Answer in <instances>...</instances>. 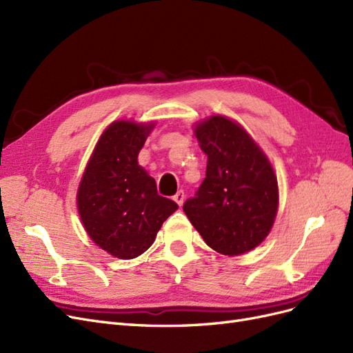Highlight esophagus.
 Returning a JSON list of instances; mask_svg holds the SVG:
<instances>
[{"mask_svg":"<svg viewBox=\"0 0 353 353\" xmlns=\"http://www.w3.org/2000/svg\"><path fill=\"white\" fill-rule=\"evenodd\" d=\"M184 191H178V193L174 196V200L178 203V206H183V203H184Z\"/></svg>","mask_w":353,"mask_h":353,"instance_id":"esophagus-1","label":"esophagus"}]
</instances>
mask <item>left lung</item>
<instances>
[{
  "label": "left lung",
  "instance_id": "left-lung-1",
  "mask_svg": "<svg viewBox=\"0 0 353 353\" xmlns=\"http://www.w3.org/2000/svg\"><path fill=\"white\" fill-rule=\"evenodd\" d=\"M208 156L206 178L184 212L205 243L237 256L268 236L279 209V184L268 157L243 128L225 116L196 125Z\"/></svg>",
  "mask_w": 353,
  "mask_h": 353
}]
</instances>
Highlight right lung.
<instances>
[{
  "label": "right lung",
  "instance_id": "add662e5",
  "mask_svg": "<svg viewBox=\"0 0 353 353\" xmlns=\"http://www.w3.org/2000/svg\"><path fill=\"white\" fill-rule=\"evenodd\" d=\"M154 123L116 121L95 145L78 188L85 231L103 250L134 259L153 244L168 216L178 209L159 196L156 181L138 165V153Z\"/></svg>",
  "mask_w": 353,
  "mask_h": 353
}]
</instances>
